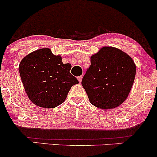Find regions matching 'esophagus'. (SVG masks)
<instances>
[{"mask_svg":"<svg viewBox=\"0 0 157 157\" xmlns=\"http://www.w3.org/2000/svg\"><path fill=\"white\" fill-rule=\"evenodd\" d=\"M78 80H79V82H81V81H82V75H81V76H80V77H78Z\"/></svg>","mask_w":157,"mask_h":157,"instance_id":"obj_1","label":"esophagus"}]
</instances>
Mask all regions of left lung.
<instances>
[{
  "mask_svg": "<svg viewBox=\"0 0 157 157\" xmlns=\"http://www.w3.org/2000/svg\"><path fill=\"white\" fill-rule=\"evenodd\" d=\"M90 58L91 66L82 80L90 102L101 109L118 107L127 99L134 83V61L111 46L101 48Z\"/></svg>",
  "mask_w": 157,
  "mask_h": 157,
  "instance_id": "obj_1",
  "label": "left lung"
}]
</instances>
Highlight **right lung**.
I'll list each match as a JSON object with an SVG mask.
<instances>
[{
  "instance_id": "obj_1",
  "label": "right lung",
  "mask_w": 157,
  "mask_h": 157,
  "mask_svg": "<svg viewBox=\"0 0 157 157\" xmlns=\"http://www.w3.org/2000/svg\"><path fill=\"white\" fill-rule=\"evenodd\" d=\"M71 65L62 62L48 48L27 55L19 64L23 87L29 100L36 105L52 109L65 101L71 86L79 83L70 73Z\"/></svg>"
}]
</instances>
